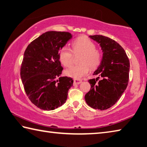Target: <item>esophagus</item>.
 <instances>
[{"label": "esophagus", "instance_id": "34e87169", "mask_svg": "<svg viewBox=\"0 0 147 147\" xmlns=\"http://www.w3.org/2000/svg\"><path fill=\"white\" fill-rule=\"evenodd\" d=\"M73 82H74V84H80L82 82V80L80 79L75 78V79L73 80Z\"/></svg>", "mask_w": 147, "mask_h": 147}]
</instances>
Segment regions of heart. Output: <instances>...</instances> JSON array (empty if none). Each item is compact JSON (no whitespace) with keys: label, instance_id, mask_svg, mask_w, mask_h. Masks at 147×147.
Listing matches in <instances>:
<instances>
[{"label":"heart","instance_id":"obj_1","mask_svg":"<svg viewBox=\"0 0 147 147\" xmlns=\"http://www.w3.org/2000/svg\"><path fill=\"white\" fill-rule=\"evenodd\" d=\"M73 51L75 55L82 53L78 65H74L65 71L66 75L78 79L84 76L92 69H96L102 60V53L96 49V46L87 36H80L73 42ZM59 60L66 67H71L74 62V54L67 47H63L60 50Z\"/></svg>","mask_w":147,"mask_h":147}]
</instances>
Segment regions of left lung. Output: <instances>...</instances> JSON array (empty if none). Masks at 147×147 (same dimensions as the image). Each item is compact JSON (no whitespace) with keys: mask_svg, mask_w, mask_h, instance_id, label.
I'll use <instances>...</instances> for the list:
<instances>
[{"mask_svg":"<svg viewBox=\"0 0 147 147\" xmlns=\"http://www.w3.org/2000/svg\"><path fill=\"white\" fill-rule=\"evenodd\" d=\"M89 37L100 44L103 53L100 65L94 73L98 77L88 81L90 90L85 95V100L90 107L106 110L117 102L126 89L129 60L123 48L114 40L98 34Z\"/></svg>","mask_w":147,"mask_h":147,"instance_id":"8db88e82","label":"left lung"}]
</instances>
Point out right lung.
<instances>
[{
	"label": "right lung",
	"instance_id": "1",
	"mask_svg": "<svg viewBox=\"0 0 147 147\" xmlns=\"http://www.w3.org/2000/svg\"><path fill=\"white\" fill-rule=\"evenodd\" d=\"M72 37L69 32H46L32 41L24 54L20 67L24 88L29 100L42 110L62 106L73 86L71 78L60 77L63 67L58 56Z\"/></svg>",
	"mask_w": 147,
	"mask_h": 147
}]
</instances>
